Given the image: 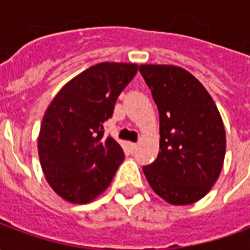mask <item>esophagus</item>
<instances>
[{"label": "esophagus", "instance_id": "esophagus-1", "mask_svg": "<svg viewBox=\"0 0 250 250\" xmlns=\"http://www.w3.org/2000/svg\"><path fill=\"white\" fill-rule=\"evenodd\" d=\"M128 147H130L131 151L134 152L136 150V148H138V145H136V143H132V142H131V143H128Z\"/></svg>", "mask_w": 250, "mask_h": 250}]
</instances>
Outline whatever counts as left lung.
Instances as JSON below:
<instances>
[{
    "instance_id": "left-lung-1",
    "label": "left lung",
    "mask_w": 250,
    "mask_h": 250,
    "mask_svg": "<svg viewBox=\"0 0 250 250\" xmlns=\"http://www.w3.org/2000/svg\"><path fill=\"white\" fill-rule=\"evenodd\" d=\"M159 112V154L143 167L148 184L168 204L188 205L220 177L225 128L213 99L179 66L139 65Z\"/></svg>"
}]
</instances>
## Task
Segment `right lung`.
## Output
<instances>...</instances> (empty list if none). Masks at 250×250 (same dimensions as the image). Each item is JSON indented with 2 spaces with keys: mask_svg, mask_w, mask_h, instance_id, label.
<instances>
[{
  "mask_svg": "<svg viewBox=\"0 0 250 250\" xmlns=\"http://www.w3.org/2000/svg\"><path fill=\"white\" fill-rule=\"evenodd\" d=\"M136 64L100 62L60 89L46 109L39 136V157L51 188L73 204H87L108 188L125 152L103 123L114 114L120 92Z\"/></svg>",
  "mask_w": 250,
  "mask_h": 250,
  "instance_id": "obj_1",
  "label": "right lung"
}]
</instances>
